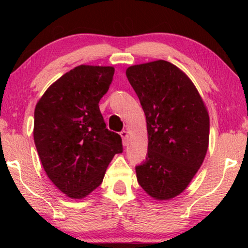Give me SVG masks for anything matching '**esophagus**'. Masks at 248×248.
I'll use <instances>...</instances> for the list:
<instances>
[{
  "instance_id": "34e87169",
  "label": "esophagus",
  "mask_w": 248,
  "mask_h": 248,
  "mask_svg": "<svg viewBox=\"0 0 248 248\" xmlns=\"http://www.w3.org/2000/svg\"><path fill=\"white\" fill-rule=\"evenodd\" d=\"M120 136H121V138H123L124 145H127L128 144V138H129V131H127V130H124V131L120 132Z\"/></svg>"
}]
</instances>
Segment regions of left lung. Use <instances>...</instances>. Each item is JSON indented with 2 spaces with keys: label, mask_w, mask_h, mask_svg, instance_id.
I'll list each match as a JSON object with an SVG mask.
<instances>
[{
  "label": "left lung",
  "mask_w": 248,
  "mask_h": 248,
  "mask_svg": "<svg viewBox=\"0 0 248 248\" xmlns=\"http://www.w3.org/2000/svg\"><path fill=\"white\" fill-rule=\"evenodd\" d=\"M125 74L148 130V155L136 167L138 183L154 200H170L188 187L207 154V106L189 77L170 62L131 65Z\"/></svg>",
  "instance_id": "1"
}]
</instances>
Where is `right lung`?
Returning a JSON list of instances; mask_svg holds the SVG:
<instances>
[{"label":"right lung","mask_w":248,"mask_h":248,"mask_svg":"<svg viewBox=\"0 0 248 248\" xmlns=\"http://www.w3.org/2000/svg\"><path fill=\"white\" fill-rule=\"evenodd\" d=\"M114 66L81 64L50 85L35 108L33 141L46 174L71 199H83L102 184L121 138L109 131L98 103Z\"/></svg>","instance_id":"1"}]
</instances>
